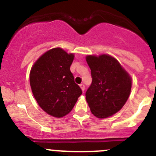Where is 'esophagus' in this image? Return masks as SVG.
Segmentation results:
<instances>
[{
  "label": "esophagus",
  "instance_id": "obj_1",
  "mask_svg": "<svg viewBox=\"0 0 156 156\" xmlns=\"http://www.w3.org/2000/svg\"><path fill=\"white\" fill-rule=\"evenodd\" d=\"M80 87H81V89L82 90V91H84V89H85V86H84V84H80Z\"/></svg>",
  "mask_w": 156,
  "mask_h": 156
}]
</instances>
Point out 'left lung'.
I'll list each match as a JSON object with an SVG mask.
<instances>
[{
  "label": "left lung",
  "instance_id": "1",
  "mask_svg": "<svg viewBox=\"0 0 156 156\" xmlns=\"http://www.w3.org/2000/svg\"><path fill=\"white\" fill-rule=\"evenodd\" d=\"M92 83L86 100L92 114L106 119L122 109L131 90V78L115 58L108 54L86 56Z\"/></svg>",
  "mask_w": 156,
  "mask_h": 156
}]
</instances>
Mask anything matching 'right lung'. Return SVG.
<instances>
[{
	"mask_svg": "<svg viewBox=\"0 0 156 156\" xmlns=\"http://www.w3.org/2000/svg\"><path fill=\"white\" fill-rule=\"evenodd\" d=\"M74 56L60 48H53L41 55L31 69L33 95L39 106L53 117L69 114L82 94L70 71Z\"/></svg>",
	"mask_w": 156,
	"mask_h": 156,
	"instance_id": "obj_1",
	"label": "right lung"
}]
</instances>
